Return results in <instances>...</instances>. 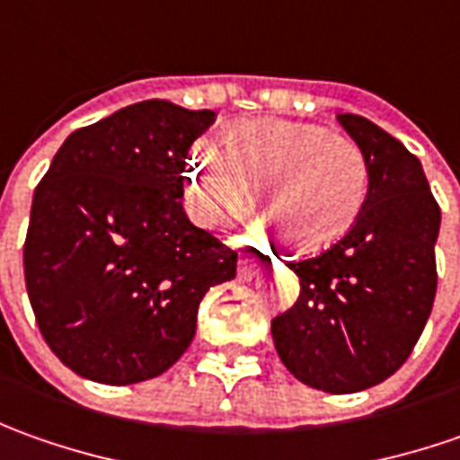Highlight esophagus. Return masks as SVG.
I'll list each match as a JSON object with an SVG mask.
<instances>
[{"label":"esophagus","instance_id":"1","mask_svg":"<svg viewBox=\"0 0 460 460\" xmlns=\"http://www.w3.org/2000/svg\"><path fill=\"white\" fill-rule=\"evenodd\" d=\"M254 267H257V260H254L252 254L242 252V254H239V279L249 282V279L254 278Z\"/></svg>","mask_w":460,"mask_h":460}]
</instances>
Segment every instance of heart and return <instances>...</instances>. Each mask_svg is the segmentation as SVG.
Returning <instances> with one entry per match:
<instances>
[{
    "label": "heart",
    "instance_id": "obj_1",
    "mask_svg": "<svg viewBox=\"0 0 460 460\" xmlns=\"http://www.w3.org/2000/svg\"><path fill=\"white\" fill-rule=\"evenodd\" d=\"M221 141L203 139L188 163V199L203 221L249 211L257 199L300 252L336 244L358 224L372 196V165L349 137L318 124L249 119ZM260 229L272 231L261 216Z\"/></svg>",
    "mask_w": 460,
    "mask_h": 460
}]
</instances>
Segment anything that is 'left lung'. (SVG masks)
Wrapping results in <instances>:
<instances>
[{
  "label": "left lung",
  "instance_id": "8db88e82",
  "mask_svg": "<svg viewBox=\"0 0 460 460\" xmlns=\"http://www.w3.org/2000/svg\"><path fill=\"white\" fill-rule=\"evenodd\" d=\"M339 121L369 157L372 196L341 242L288 264L300 295L272 321V339L295 379L349 394L397 372L428 323L440 206L402 142L357 114Z\"/></svg>",
  "mask_w": 460,
  "mask_h": 460
}]
</instances>
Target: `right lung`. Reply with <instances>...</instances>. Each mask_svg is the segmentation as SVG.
Masks as SVG:
<instances>
[{"mask_svg":"<svg viewBox=\"0 0 460 460\" xmlns=\"http://www.w3.org/2000/svg\"><path fill=\"white\" fill-rule=\"evenodd\" d=\"M163 99L75 129L35 188L24 285L42 339L68 369L135 385L196 336L203 295L236 278V252L182 211L190 145L211 124Z\"/></svg>","mask_w":460,"mask_h":460,"instance_id":"add662e5","label":"right lung"}]
</instances>
